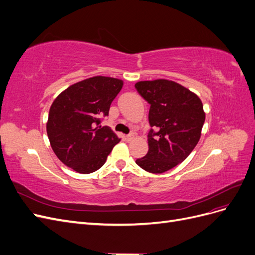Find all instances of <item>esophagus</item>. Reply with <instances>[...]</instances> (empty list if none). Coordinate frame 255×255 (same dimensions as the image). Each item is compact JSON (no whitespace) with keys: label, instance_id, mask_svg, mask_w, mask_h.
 I'll return each instance as SVG.
<instances>
[{"label":"esophagus","instance_id":"34e87169","mask_svg":"<svg viewBox=\"0 0 255 255\" xmlns=\"http://www.w3.org/2000/svg\"><path fill=\"white\" fill-rule=\"evenodd\" d=\"M135 138H136V136H135L134 134H129V135L127 136V140H128V141H133V140L135 139Z\"/></svg>","mask_w":255,"mask_h":255}]
</instances>
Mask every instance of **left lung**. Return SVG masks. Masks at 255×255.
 I'll use <instances>...</instances> for the list:
<instances>
[{"label": "left lung", "instance_id": "1", "mask_svg": "<svg viewBox=\"0 0 255 255\" xmlns=\"http://www.w3.org/2000/svg\"><path fill=\"white\" fill-rule=\"evenodd\" d=\"M135 88L150 106L149 151L136 164L151 173L170 170L187 158L201 137L205 113L200 98L173 81H141Z\"/></svg>", "mask_w": 255, "mask_h": 255}]
</instances>
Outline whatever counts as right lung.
<instances>
[{"mask_svg":"<svg viewBox=\"0 0 255 255\" xmlns=\"http://www.w3.org/2000/svg\"><path fill=\"white\" fill-rule=\"evenodd\" d=\"M122 86L119 79L99 75L71 85L54 100L47 133L61 163L83 174L105 164L120 138L100 123Z\"/></svg>","mask_w":255,"mask_h":255,"instance_id":"right-lung-1","label":"right lung"}]
</instances>
